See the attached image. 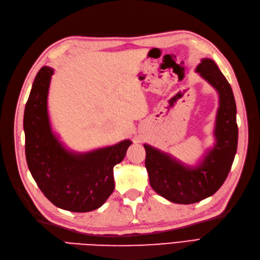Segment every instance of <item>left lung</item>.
Instances as JSON below:
<instances>
[{
    "instance_id": "1",
    "label": "left lung",
    "mask_w": 260,
    "mask_h": 260,
    "mask_svg": "<svg viewBox=\"0 0 260 260\" xmlns=\"http://www.w3.org/2000/svg\"><path fill=\"white\" fill-rule=\"evenodd\" d=\"M196 73L219 94L215 146L207 151L198 166L191 167L144 144L149 184L157 194L176 204H194L215 194L229 175L238 148L237 105L230 83L210 58H203Z\"/></svg>"
}]
</instances>
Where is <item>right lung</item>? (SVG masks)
<instances>
[{
	"instance_id": "add662e5",
	"label": "right lung",
	"mask_w": 260,
	"mask_h": 260,
	"mask_svg": "<svg viewBox=\"0 0 260 260\" xmlns=\"http://www.w3.org/2000/svg\"><path fill=\"white\" fill-rule=\"evenodd\" d=\"M54 70H39L23 114L29 170L51 203L61 209L86 212L100 208L115 188L114 166L125 156L130 140L86 153L69 152L52 131L48 94Z\"/></svg>"
}]
</instances>
